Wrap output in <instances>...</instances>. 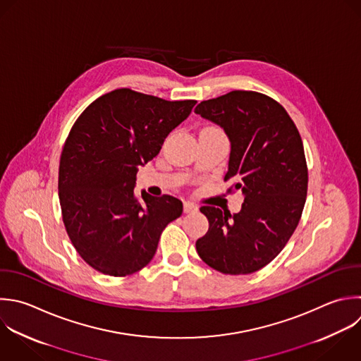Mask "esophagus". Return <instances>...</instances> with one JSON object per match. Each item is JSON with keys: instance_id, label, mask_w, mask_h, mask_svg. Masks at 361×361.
<instances>
[{"instance_id": "34e87169", "label": "esophagus", "mask_w": 361, "mask_h": 361, "mask_svg": "<svg viewBox=\"0 0 361 361\" xmlns=\"http://www.w3.org/2000/svg\"><path fill=\"white\" fill-rule=\"evenodd\" d=\"M197 210V206L190 203V202H185L183 203V212L185 213H192V212H196Z\"/></svg>"}]
</instances>
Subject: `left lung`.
<instances>
[{
	"label": "left lung",
	"mask_w": 361,
	"mask_h": 361,
	"mask_svg": "<svg viewBox=\"0 0 361 361\" xmlns=\"http://www.w3.org/2000/svg\"><path fill=\"white\" fill-rule=\"evenodd\" d=\"M195 113L220 126L230 141L224 180L244 196L230 214L202 206L207 233L196 241L199 257L213 269L251 274L269 264L293 234L307 193V168L299 131L271 97L234 90L197 104Z\"/></svg>",
	"instance_id": "1"
}]
</instances>
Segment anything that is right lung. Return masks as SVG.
Here are the masks:
<instances>
[{
	"label": "right lung",
	"mask_w": 361,
	"mask_h": 361,
	"mask_svg": "<svg viewBox=\"0 0 361 361\" xmlns=\"http://www.w3.org/2000/svg\"><path fill=\"white\" fill-rule=\"evenodd\" d=\"M195 100L164 99L118 89L78 118L59 165L63 223L79 255L113 276L131 275L155 255L164 228L183 212L178 197L135 193L140 166L155 158Z\"/></svg>",
	"instance_id": "add662e5"
}]
</instances>
